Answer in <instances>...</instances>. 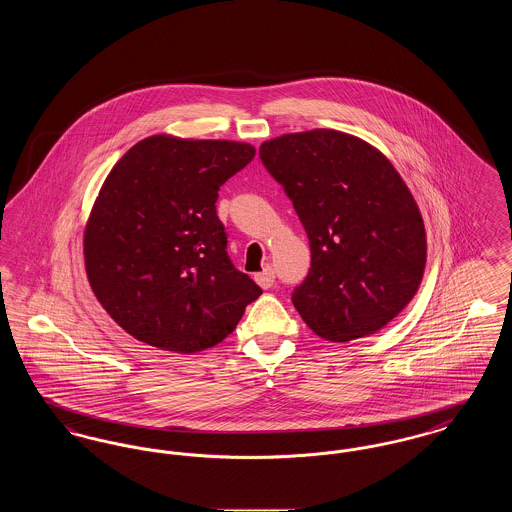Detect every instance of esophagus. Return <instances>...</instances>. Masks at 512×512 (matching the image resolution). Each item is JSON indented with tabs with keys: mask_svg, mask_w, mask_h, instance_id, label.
Here are the masks:
<instances>
[{
	"mask_svg": "<svg viewBox=\"0 0 512 512\" xmlns=\"http://www.w3.org/2000/svg\"><path fill=\"white\" fill-rule=\"evenodd\" d=\"M255 282H257L263 290L272 288V286H274V270H272V268H265L263 272L255 274Z\"/></svg>",
	"mask_w": 512,
	"mask_h": 512,
	"instance_id": "1",
	"label": "esophagus"
}]
</instances>
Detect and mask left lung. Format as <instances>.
<instances>
[{"label":"left lung","mask_w":512,"mask_h":512,"mask_svg":"<svg viewBox=\"0 0 512 512\" xmlns=\"http://www.w3.org/2000/svg\"><path fill=\"white\" fill-rule=\"evenodd\" d=\"M259 155L309 236L297 313L324 340L376 334L411 303L426 268L424 220L405 180L380 149L330 128L282 134Z\"/></svg>","instance_id":"left-lung-1"}]
</instances>
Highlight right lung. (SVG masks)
Instances as JSON below:
<instances>
[{"instance_id":"right-lung-1","label":"right lung","mask_w":512,"mask_h":512,"mask_svg":"<svg viewBox=\"0 0 512 512\" xmlns=\"http://www.w3.org/2000/svg\"><path fill=\"white\" fill-rule=\"evenodd\" d=\"M255 157L232 140L153 134L107 174L84 230V265L124 332L182 355L232 334L261 288L234 268L220 186Z\"/></svg>"}]
</instances>
